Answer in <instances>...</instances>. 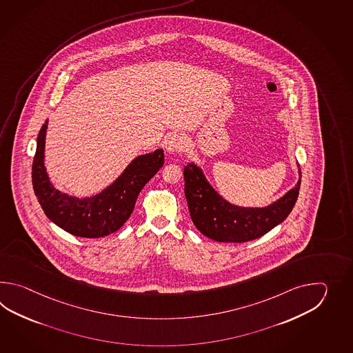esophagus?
<instances>
[{"label": "esophagus", "mask_w": 353, "mask_h": 353, "mask_svg": "<svg viewBox=\"0 0 353 353\" xmlns=\"http://www.w3.org/2000/svg\"><path fill=\"white\" fill-rule=\"evenodd\" d=\"M164 148L169 154H175L180 151L185 150L187 140L181 134H172L168 136L164 143Z\"/></svg>", "instance_id": "34e87169"}]
</instances>
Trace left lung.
<instances>
[{
  "instance_id": "8db88e82",
  "label": "left lung",
  "mask_w": 353,
  "mask_h": 353,
  "mask_svg": "<svg viewBox=\"0 0 353 353\" xmlns=\"http://www.w3.org/2000/svg\"><path fill=\"white\" fill-rule=\"evenodd\" d=\"M184 193L193 223L204 236L218 242L241 243L261 237L289 216L299 195L300 179L293 189L270 205L243 208L218 194L193 163H188L184 168Z\"/></svg>"
}]
</instances>
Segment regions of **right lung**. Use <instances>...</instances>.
Instances as JSON below:
<instances>
[{
    "label": "right lung",
    "instance_id": "add662e5",
    "mask_svg": "<svg viewBox=\"0 0 353 353\" xmlns=\"http://www.w3.org/2000/svg\"><path fill=\"white\" fill-rule=\"evenodd\" d=\"M46 128L48 121L39 131L31 174L34 192L46 217L84 239H98L120 230L131 216L141 189L164 164V151L137 157L103 192L81 199L60 193L49 180L44 166Z\"/></svg>",
    "mask_w": 353,
    "mask_h": 353
}]
</instances>
